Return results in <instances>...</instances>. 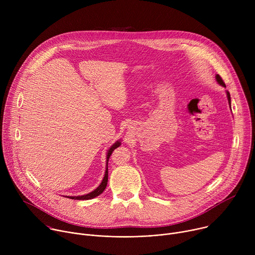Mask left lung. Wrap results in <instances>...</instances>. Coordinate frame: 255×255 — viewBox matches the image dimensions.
<instances>
[{"label":"left lung","mask_w":255,"mask_h":255,"mask_svg":"<svg viewBox=\"0 0 255 255\" xmlns=\"http://www.w3.org/2000/svg\"><path fill=\"white\" fill-rule=\"evenodd\" d=\"M216 80H217V82L219 83L221 86H223V87H225V88H226V85H225V83L223 82L222 78H221L219 75H217V76H216ZM227 97H228V101H229V104L231 105V98H230V94H229V92H227Z\"/></svg>","instance_id":"obj_1"}]
</instances>
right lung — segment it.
I'll list each match as a JSON object with an SVG mask.
<instances>
[{"label": "right lung", "instance_id": "obj_1", "mask_svg": "<svg viewBox=\"0 0 255 255\" xmlns=\"http://www.w3.org/2000/svg\"><path fill=\"white\" fill-rule=\"evenodd\" d=\"M120 144H121V143H120L119 141H117L115 144L112 145V146L110 147V149L108 150V153H107V168H106L105 176H104V178H103V180H102L101 185H100L95 191H93V192L90 193V194H87V195H84V196H78V197H66V198H69V199H72V200H91V199H94V198H96L97 196L101 195V194L105 191V189H106V187H107V184H108V161H109V158H110V156H111V154L113 153V151H114L118 146H120Z\"/></svg>", "mask_w": 255, "mask_h": 255}]
</instances>
